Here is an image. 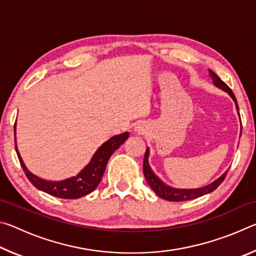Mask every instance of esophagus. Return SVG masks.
<instances>
[{"label":"esophagus","mask_w":256,"mask_h":256,"mask_svg":"<svg viewBox=\"0 0 256 256\" xmlns=\"http://www.w3.org/2000/svg\"><path fill=\"white\" fill-rule=\"evenodd\" d=\"M136 131H138V134H144V126H141V125H138V126L136 128Z\"/></svg>","instance_id":"34e87169"}]
</instances>
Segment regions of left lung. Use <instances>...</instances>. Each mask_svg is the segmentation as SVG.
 I'll return each instance as SVG.
<instances>
[{"label":"left lung","instance_id":"left-lung-1","mask_svg":"<svg viewBox=\"0 0 256 256\" xmlns=\"http://www.w3.org/2000/svg\"><path fill=\"white\" fill-rule=\"evenodd\" d=\"M210 73V76L212 78V81H214V84L216 86H218V88L224 90V92L229 94V96H230L234 102L236 104V108L238 110V104L236 100V97L234 92H232V89L229 88V86L224 84V82L220 79V78L216 74L214 71L209 70ZM242 133V132H240ZM148 157H149V149L146 148V154H144V174L146 182H148V184L150 185V188L154 190V192L157 194L158 196H160L162 198H164V200L167 201H172V202H180V201H188V200H194V198H198L202 196H206L208 193H211L212 190H214L218 186L222 183L224 180L226 178V175H227V172H224V174L219 177V178H216L214 182H212L211 184L206 185V186H203V188H170V186H168L164 183L162 180H159L158 176L154 175V172L151 170L150 166H149V162H148Z\"/></svg>","mask_w":256,"mask_h":256}]
</instances>
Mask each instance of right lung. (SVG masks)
Returning <instances> with one entry per match:
<instances>
[{
	"label": "right lung",
	"instance_id": "right-lung-1",
	"mask_svg": "<svg viewBox=\"0 0 256 256\" xmlns=\"http://www.w3.org/2000/svg\"><path fill=\"white\" fill-rule=\"evenodd\" d=\"M14 136H16V125H14ZM128 138V133L124 132L122 134L110 138V140L106 141L99 146L98 150L92 156L90 162L76 176L70 177L68 180L52 182L42 180L40 177L34 175L32 172L28 170L26 164L22 162V158L16 148V151L18 154L19 162L21 167L24 172L26 176L28 177L34 188L42 190L50 196H53L60 198H79L84 196L86 194L92 193V190L97 188L98 184L100 183L102 177L105 172L106 166L110 156L114 154L116 149L120 148V144H123L125 140ZM16 141V136H14Z\"/></svg>",
	"mask_w": 256,
	"mask_h": 256
}]
</instances>
